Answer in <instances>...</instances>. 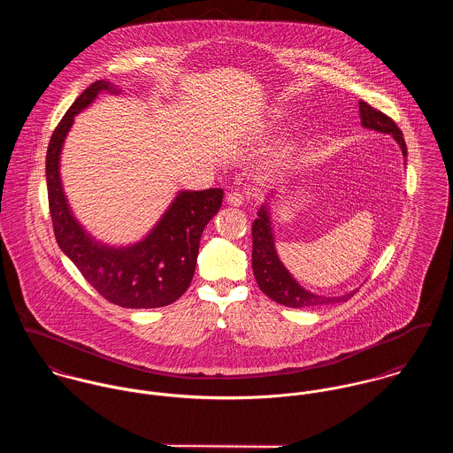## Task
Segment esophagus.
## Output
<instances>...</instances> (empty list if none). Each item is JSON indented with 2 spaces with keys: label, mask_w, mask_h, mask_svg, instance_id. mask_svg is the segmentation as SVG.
Returning <instances> with one entry per match:
<instances>
[{
  "label": "esophagus",
  "mask_w": 453,
  "mask_h": 453,
  "mask_svg": "<svg viewBox=\"0 0 453 453\" xmlns=\"http://www.w3.org/2000/svg\"><path fill=\"white\" fill-rule=\"evenodd\" d=\"M246 198H248V195L242 194V192H228L226 194V203L234 205V207H239L246 202Z\"/></svg>",
  "instance_id": "obj_1"
}]
</instances>
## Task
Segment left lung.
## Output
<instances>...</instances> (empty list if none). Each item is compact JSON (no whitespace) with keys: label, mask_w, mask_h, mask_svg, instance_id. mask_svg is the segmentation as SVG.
<instances>
[{"label":"left lung","mask_w":453,"mask_h":453,"mask_svg":"<svg viewBox=\"0 0 453 453\" xmlns=\"http://www.w3.org/2000/svg\"><path fill=\"white\" fill-rule=\"evenodd\" d=\"M359 113H361V124L365 129L377 130V132L392 135L401 146L403 155L406 157V144L403 139V132L390 117L375 110L365 101H359ZM253 272H255V279L258 282L259 289L268 298H272L273 302L284 307L311 309V307H319L326 303H338V302H347L356 293L352 291L342 296H323L302 288L277 257L266 205L259 207L258 218L253 223Z\"/></svg>","instance_id":"left-lung-1"}]
</instances>
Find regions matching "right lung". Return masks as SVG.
<instances>
[{"label":"right lung","mask_w":453,"mask_h":453,"mask_svg":"<svg viewBox=\"0 0 453 453\" xmlns=\"http://www.w3.org/2000/svg\"><path fill=\"white\" fill-rule=\"evenodd\" d=\"M103 90L119 92L110 81H94L76 97L50 137L47 188L54 234L65 257L108 302L126 309L171 305L188 289L194 279L200 237L221 207L223 190L180 192L148 237L129 248H110L92 239L67 205L59 160L74 115L85 110Z\"/></svg>","instance_id":"add662e5"}]
</instances>
